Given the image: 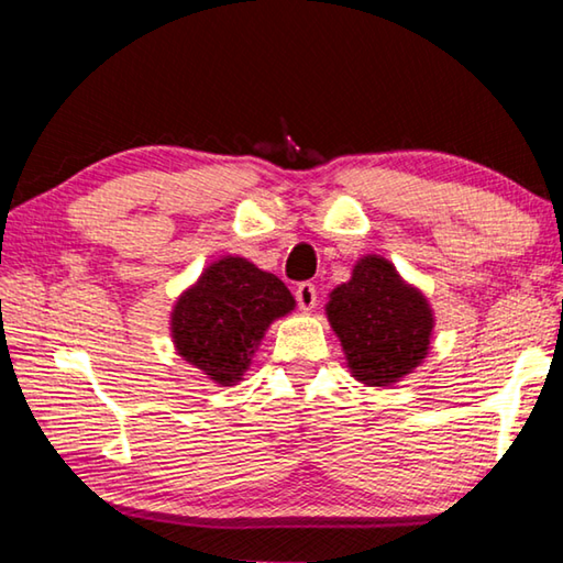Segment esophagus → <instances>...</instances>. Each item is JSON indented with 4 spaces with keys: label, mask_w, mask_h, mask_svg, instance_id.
Returning <instances> with one entry per match:
<instances>
[{
    "label": "esophagus",
    "mask_w": 563,
    "mask_h": 563,
    "mask_svg": "<svg viewBox=\"0 0 563 563\" xmlns=\"http://www.w3.org/2000/svg\"><path fill=\"white\" fill-rule=\"evenodd\" d=\"M295 300H298L300 310H312L318 302V288L312 283H300L298 288H295Z\"/></svg>",
    "instance_id": "esophagus-1"
}]
</instances>
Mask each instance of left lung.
Masks as SVG:
<instances>
[{
    "label": "left lung",
    "mask_w": 563,
    "mask_h": 563,
    "mask_svg": "<svg viewBox=\"0 0 563 563\" xmlns=\"http://www.w3.org/2000/svg\"><path fill=\"white\" fill-rule=\"evenodd\" d=\"M328 320L360 383L387 387L430 350L434 318L424 295L399 278L379 255L362 258L352 278L330 292Z\"/></svg>",
    "instance_id": "1"
}]
</instances>
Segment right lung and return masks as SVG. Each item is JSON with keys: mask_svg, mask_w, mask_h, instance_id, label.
I'll return each mask as SVG.
<instances>
[{"mask_svg": "<svg viewBox=\"0 0 563 563\" xmlns=\"http://www.w3.org/2000/svg\"><path fill=\"white\" fill-rule=\"evenodd\" d=\"M292 308L290 290L273 273L221 258L180 295L170 332L180 357L228 387L243 377L271 322Z\"/></svg>", "mask_w": 563, "mask_h": 563, "instance_id": "1", "label": "right lung"}]
</instances>
